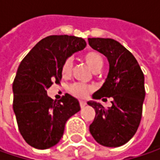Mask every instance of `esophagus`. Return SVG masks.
<instances>
[{"mask_svg":"<svg viewBox=\"0 0 160 160\" xmlns=\"http://www.w3.org/2000/svg\"><path fill=\"white\" fill-rule=\"evenodd\" d=\"M79 104H80V107L83 108L86 105V102H83V101H80V102H79Z\"/></svg>","mask_w":160,"mask_h":160,"instance_id":"obj_1","label":"esophagus"}]
</instances>
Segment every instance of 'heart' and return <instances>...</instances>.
<instances>
[{
    "mask_svg": "<svg viewBox=\"0 0 160 160\" xmlns=\"http://www.w3.org/2000/svg\"><path fill=\"white\" fill-rule=\"evenodd\" d=\"M83 60L94 73H98L102 70V68H103V64H104L102 55L97 52H87L83 56ZM72 68H73L72 59L67 58L62 65V68H61V74H62L63 77H70L71 73H72ZM92 86L80 83H73L69 87V91L71 93L78 98H85L92 92Z\"/></svg>",
    "mask_w": 160,
    "mask_h": 160,
    "instance_id": "b5f03b06",
    "label": "heart"
}]
</instances>
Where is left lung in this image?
I'll list each match as a JSON object with an SVG mask.
<instances>
[{"label": "left lung", "mask_w": 160, "mask_h": 160, "mask_svg": "<svg viewBox=\"0 0 160 160\" xmlns=\"http://www.w3.org/2000/svg\"><path fill=\"white\" fill-rule=\"evenodd\" d=\"M90 46L107 57L108 77L102 88L92 95L102 101L112 98V106L89 102L95 109L90 132L100 144L118 147L126 143L138 129L145 97L144 75L136 58L118 42L110 38H88Z\"/></svg>", "instance_id": "left-lung-1"}]
</instances>
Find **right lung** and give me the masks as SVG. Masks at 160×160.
Instances as JSON below:
<instances>
[{"label":"right lung","mask_w":160,"mask_h":160,"mask_svg":"<svg viewBox=\"0 0 160 160\" xmlns=\"http://www.w3.org/2000/svg\"><path fill=\"white\" fill-rule=\"evenodd\" d=\"M85 46L80 37L50 35L21 61L12 84L13 110L18 130L30 146L44 150L57 144L67 120L80 110L76 98L66 93L56 102L48 97L47 90L59 83L65 60Z\"/></svg>","instance_id":"right-lung-1"}]
</instances>
